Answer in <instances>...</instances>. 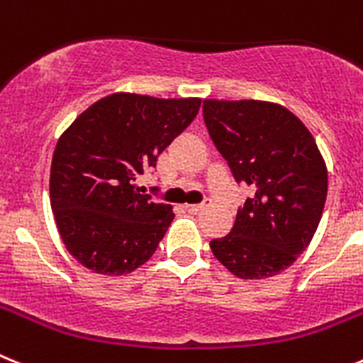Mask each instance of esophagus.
Listing matches in <instances>:
<instances>
[{
  "label": "esophagus",
  "mask_w": 363,
  "mask_h": 363,
  "mask_svg": "<svg viewBox=\"0 0 363 363\" xmlns=\"http://www.w3.org/2000/svg\"><path fill=\"white\" fill-rule=\"evenodd\" d=\"M207 207V203H193V206H185V209H187L191 215H198L200 211H203Z\"/></svg>",
  "instance_id": "34e87169"
}]
</instances>
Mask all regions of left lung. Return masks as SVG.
Returning <instances> with one entry per match:
<instances>
[{
    "label": "left lung",
    "mask_w": 363,
    "mask_h": 363,
    "mask_svg": "<svg viewBox=\"0 0 363 363\" xmlns=\"http://www.w3.org/2000/svg\"><path fill=\"white\" fill-rule=\"evenodd\" d=\"M213 143L235 179L255 187L211 252L238 279H268L305 252L323 215L327 165L303 121L270 101H203Z\"/></svg>",
    "instance_id": "left-lung-1"
}]
</instances>
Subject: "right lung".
<instances>
[{"label":"right lung","instance_id":"add662e5","mask_svg":"<svg viewBox=\"0 0 363 363\" xmlns=\"http://www.w3.org/2000/svg\"><path fill=\"white\" fill-rule=\"evenodd\" d=\"M202 99L117 91L93 102L58 138L49 200L75 261L101 275L132 274L154 255L174 213L135 178L187 128Z\"/></svg>","mask_w":363,"mask_h":363}]
</instances>
